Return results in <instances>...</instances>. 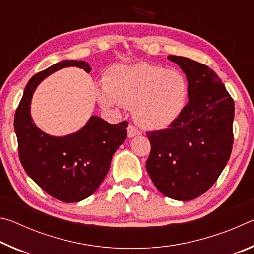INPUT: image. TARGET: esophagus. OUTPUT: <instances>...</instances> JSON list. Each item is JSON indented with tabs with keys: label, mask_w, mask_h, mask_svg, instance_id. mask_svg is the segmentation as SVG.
<instances>
[{
	"label": "esophagus",
	"mask_w": 254,
	"mask_h": 254,
	"mask_svg": "<svg viewBox=\"0 0 254 254\" xmlns=\"http://www.w3.org/2000/svg\"><path fill=\"white\" fill-rule=\"evenodd\" d=\"M141 134V131L139 130V128H136L133 124H130V126L127 127V136L128 137H133L135 135H139Z\"/></svg>",
	"instance_id": "esophagus-1"
}]
</instances>
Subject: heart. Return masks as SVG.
<instances>
[{"mask_svg":"<svg viewBox=\"0 0 254 254\" xmlns=\"http://www.w3.org/2000/svg\"><path fill=\"white\" fill-rule=\"evenodd\" d=\"M188 97L189 83L184 72L148 63L114 67L98 91L103 106H134L136 121L152 130L175 122L186 109Z\"/></svg>","mask_w":254,"mask_h":254,"instance_id":"obj_1","label":"heart"}]
</instances>
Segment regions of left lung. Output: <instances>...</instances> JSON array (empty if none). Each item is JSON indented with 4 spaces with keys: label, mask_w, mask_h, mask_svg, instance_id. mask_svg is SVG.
<instances>
[{
    "label": "left lung",
    "mask_w": 254,
    "mask_h": 254,
    "mask_svg": "<svg viewBox=\"0 0 254 254\" xmlns=\"http://www.w3.org/2000/svg\"><path fill=\"white\" fill-rule=\"evenodd\" d=\"M168 59L186 74L189 101L168 128L147 132L151 151L145 167L161 194L187 201L207 191L229 161L234 101L204 64L180 56Z\"/></svg>",
    "instance_id": "1"
}]
</instances>
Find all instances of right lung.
Returning <instances> with one entry per match:
<instances>
[{
  "mask_svg": "<svg viewBox=\"0 0 254 254\" xmlns=\"http://www.w3.org/2000/svg\"><path fill=\"white\" fill-rule=\"evenodd\" d=\"M76 66L87 72L83 60H63L31 77L14 115L21 165L38 186L65 203H76L100 187L111 160L127 137V121L110 124L93 117L78 132L51 136L38 128L30 115L34 89L47 76L64 67Z\"/></svg>",
  "mask_w": 254,
  "mask_h": 254,
  "instance_id": "right-lung-1",
  "label": "right lung"
}]
</instances>
